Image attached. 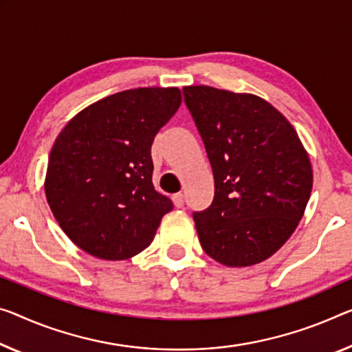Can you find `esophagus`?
<instances>
[{
	"label": "esophagus",
	"mask_w": 352,
	"mask_h": 352,
	"mask_svg": "<svg viewBox=\"0 0 352 352\" xmlns=\"http://www.w3.org/2000/svg\"><path fill=\"white\" fill-rule=\"evenodd\" d=\"M173 203H175L176 208H182L184 206V195L182 193L173 195Z\"/></svg>",
	"instance_id": "1"
}]
</instances>
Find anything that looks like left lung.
Segmentation results:
<instances>
[{
    "instance_id": "8db88e82",
    "label": "left lung",
    "mask_w": 352,
    "mask_h": 352,
    "mask_svg": "<svg viewBox=\"0 0 352 352\" xmlns=\"http://www.w3.org/2000/svg\"><path fill=\"white\" fill-rule=\"evenodd\" d=\"M214 175L210 206L193 212L199 242L230 267L272 256L304 215L313 171L299 135L261 97L212 86H186Z\"/></svg>"
}]
</instances>
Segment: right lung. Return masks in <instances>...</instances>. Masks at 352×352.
I'll use <instances>...</instances> for the list:
<instances>
[{
    "label": "right lung",
    "instance_id": "obj_1",
    "mask_svg": "<svg viewBox=\"0 0 352 352\" xmlns=\"http://www.w3.org/2000/svg\"><path fill=\"white\" fill-rule=\"evenodd\" d=\"M179 105L177 88L121 91L86 107L58 135L45 197L86 253L116 261L153 242L173 203L154 188L151 146Z\"/></svg>",
    "mask_w": 352,
    "mask_h": 352
}]
</instances>
